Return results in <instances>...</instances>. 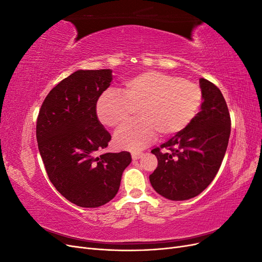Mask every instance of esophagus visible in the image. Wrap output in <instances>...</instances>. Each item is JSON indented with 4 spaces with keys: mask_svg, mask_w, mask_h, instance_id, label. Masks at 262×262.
Segmentation results:
<instances>
[{
    "mask_svg": "<svg viewBox=\"0 0 262 262\" xmlns=\"http://www.w3.org/2000/svg\"><path fill=\"white\" fill-rule=\"evenodd\" d=\"M143 155H144V154L142 153V152H133V153H132V160H134V161L139 160V158H141Z\"/></svg>",
    "mask_w": 262,
    "mask_h": 262,
    "instance_id": "esophagus-1",
    "label": "esophagus"
}]
</instances>
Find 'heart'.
<instances>
[{
    "label": "heart",
    "mask_w": 262,
    "mask_h": 262,
    "mask_svg": "<svg viewBox=\"0 0 262 262\" xmlns=\"http://www.w3.org/2000/svg\"><path fill=\"white\" fill-rule=\"evenodd\" d=\"M202 101L199 85L178 76L146 71L123 84L121 93L107 92L97 102L99 121L119 128L136 114L139 120L123 126L115 136L117 147L140 150L160 132L168 137L184 130L198 114Z\"/></svg>",
    "instance_id": "1"
}]
</instances>
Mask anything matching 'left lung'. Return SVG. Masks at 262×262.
I'll return each instance as SVG.
<instances>
[{
  "label": "left lung",
  "instance_id": "8db88e82",
  "mask_svg": "<svg viewBox=\"0 0 262 262\" xmlns=\"http://www.w3.org/2000/svg\"><path fill=\"white\" fill-rule=\"evenodd\" d=\"M200 112L184 130L150 150L158 162L149 175L150 185L172 201L201 193L216 176L228 145L231 116L223 95L205 78L200 80Z\"/></svg>",
  "mask_w": 262,
  "mask_h": 262
}]
</instances>
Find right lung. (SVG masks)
<instances>
[{
    "label": "right lung",
    "instance_id": "obj_1",
    "mask_svg": "<svg viewBox=\"0 0 262 262\" xmlns=\"http://www.w3.org/2000/svg\"><path fill=\"white\" fill-rule=\"evenodd\" d=\"M113 81L110 70H78L47 95L39 110L36 137L52 185L67 200L97 208L117 194L129 152L105 153L112 136L96 114L100 95Z\"/></svg>",
    "mask_w": 262,
    "mask_h": 262
}]
</instances>
